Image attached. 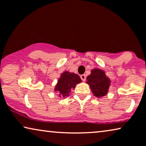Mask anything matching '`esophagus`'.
Masks as SVG:
<instances>
[{
	"label": "esophagus",
	"instance_id": "esophagus-1",
	"mask_svg": "<svg viewBox=\"0 0 146 146\" xmlns=\"http://www.w3.org/2000/svg\"><path fill=\"white\" fill-rule=\"evenodd\" d=\"M80 77H81V79H82V81H85V80H86V75H85V74L81 75Z\"/></svg>",
	"mask_w": 146,
	"mask_h": 146
}]
</instances>
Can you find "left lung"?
<instances>
[{"instance_id": "8db88e82", "label": "left lung", "mask_w": 146, "mask_h": 146, "mask_svg": "<svg viewBox=\"0 0 146 146\" xmlns=\"http://www.w3.org/2000/svg\"><path fill=\"white\" fill-rule=\"evenodd\" d=\"M111 81L102 70L94 69L91 74L87 77V83L90 86L91 90L95 96L104 97L108 92Z\"/></svg>"}]
</instances>
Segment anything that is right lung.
<instances>
[{
	"label": "right lung",
	"mask_w": 146,
	"mask_h": 146,
	"mask_svg": "<svg viewBox=\"0 0 146 146\" xmlns=\"http://www.w3.org/2000/svg\"><path fill=\"white\" fill-rule=\"evenodd\" d=\"M80 77L74 73L65 71L61 75V77L55 87V91L59 94V97H68L72 89H74L77 84L81 82Z\"/></svg>",
	"instance_id": "right-lung-1"
}]
</instances>
